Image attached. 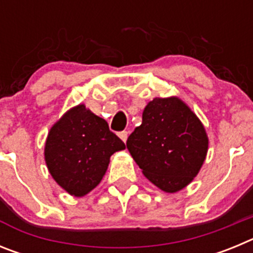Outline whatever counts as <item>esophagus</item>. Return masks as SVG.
<instances>
[{
    "label": "esophagus",
    "mask_w": 253,
    "mask_h": 253,
    "mask_svg": "<svg viewBox=\"0 0 253 253\" xmlns=\"http://www.w3.org/2000/svg\"><path fill=\"white\" fill-rule=\"evenodd\" d=\"M118 135H119V138L123 140V142H126V139H128V131H126V130L120 131Z\"/></svg>",
    "instance_id": "34e87169"
}]
</instances>
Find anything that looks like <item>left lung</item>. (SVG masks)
Here are the masks:
<instances>
[{"mask_svg":"<svg viewBox=\"0 0 253 253\" xmlns=\"http://www.w3.org/2000/svg\"><path fill=\"white\" fill-rule=\"evenodd\" d=\"M142 125L126 140L143 175L166 193H176L198 175L208 152L202 122L177 97H156L143 111Z\"/></svg>","mask_w":253,"mask_h":253,"instance_id":"1","label":"left lung"}]
</instances>
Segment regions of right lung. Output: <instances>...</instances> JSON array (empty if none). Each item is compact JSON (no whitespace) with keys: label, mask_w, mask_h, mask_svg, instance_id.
<instances>
[{"label":"right lung","mask_w":253,"mask_h":253,"mask_svg":"<svg viewBox=\"0 0 253 253\" xmlns=\"http://www.w3.org/2000/svg\"><path fill=\"white\" fill-rule=\"evenodd\" d=\"M125 144L104 119L78 105L51 126L45 143V162L59 186L84 196L99 185L111 154Z\"/></svg>","instance_id":"obj_1"}]
</instances>
